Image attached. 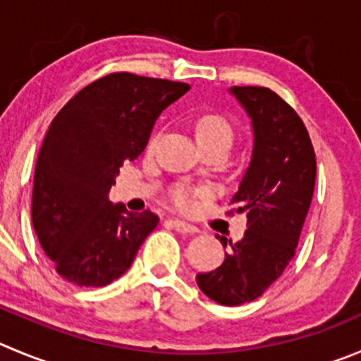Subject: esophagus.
Masks as SVG:
<instances>
[{
	"instance_id": "esophagus-1",
	"label": "esophagus",
	"mask_w": 361,
	"mask_h": 361,
	"mask_svg": "<svg viewBox=\"0 0 361 361\" xmlns=\"http://www.w3.org/2000/svg\"><path fill=\"white\" fill-rule=\"evenodd\" d=\"M170 225L173 226L177 232H180V234H197L198 232V226L191 225V223L188 221H183V219H178V218H171Z\"/></svg>"
}]
</instances>
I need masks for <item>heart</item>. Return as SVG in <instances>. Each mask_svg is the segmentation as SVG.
<instances>
[{
  "mask_svg": "<svg viewBox=\"0 0 361 361\" xmlns=\"http://www.w3.org/2000/svg\"><path fill=\"white\" fill-rule=\"evenodd\" d=\"M195 136H197L200 147L211 145V143H225L230 147L234 140V129L225 116L218 115V113H204L195 122ZM191 195L193 191L190 188L178 186L171 191V200L178 207H188L191 202Z\"/></svg>",
  "mask_w": 361,
  "mask_h": 361,
  "instance_id": "1",
  "label": "heart"
}]
</instances>
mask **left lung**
Listing matches in <instances>:
<instances>
[{
    "label": "left lung",
    "mask_w": 361,
    "mask_h": 361,
    "mask_svg": "<svg viewBox=\"0 0 361 361\" xmlns=\"http://www.w3.org/2000/svg\"><path fill=\"white\" fill-rule=\"evenodd\" d=\"M230 94L253 127L252 161L230 200V212H246L248 230L238 243L216 235L230 252L214 271L198 273L197 283L216 303L238 307L262 296L296 253L317 166L303 120L280 95L264 87H232Z\"/></svg>",
    "instance_id": "obj_1"
}]
</instances>
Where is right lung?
<instances>
[{"label": "right lung", "mask_w": 361, "mask_h": 361, "mask_svg": "<svg viewBox=\"0 0 361 361\" xmlns=\"http://www.w3.org/2000/svg\"><path fill=\"white\" fill-rule=\"evenodd\" d=\"M188 83L113 72L78 92L51 122L37 157L32 221L65 280L104 287L122 276L159 223L109 202L118 168L145 150L157 116Z\"/></svg>", "instance_id": "1"}]
</instances>
